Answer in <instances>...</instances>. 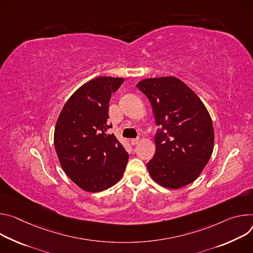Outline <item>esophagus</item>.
Here are the masks:
<instances>
[{"label":"esophagus","mask_w":253,"mask_h":253,"mask_svg":"<svg viewBox=\"0 0 253 253\" xmlns=\"http://www.w3.org/2000/svg\"><path fill=\"white\" fill-rule=\"evenodd\" d=\"M139 143V138L138 137H136V138H131L130 139V144L132 145V146H135V145H137Z\"/></svg>","instance_id":"obj_1"}]
</instances>
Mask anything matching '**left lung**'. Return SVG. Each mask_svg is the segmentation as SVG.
I'll list each match as a JSON object with an SVG mask.
<instances>
[{
  "instance_id": "1",
  "label": "left lung",
  "mask_w": 253,
  "mask_h": 253,
  "mask_svg": "<svg viewBox=\"0 0 253 253\" xmlns=\"http://www.w3.org/2000/svg\"><path fill=\"white\" fill-rule=\"evenodd\" d=\"M136 87L149 98L156 124V153L147 164L152 179L168 189L191 184L204 170L214 149L209 112L187 84L174 76L147 78Z\"/></svg>"
}]
</instances>
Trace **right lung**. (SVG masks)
I'll return each mask as SVG.
<instances>
[{"instance_id":"1","label":"right lung","mask_w":253,"mask_h":253,"mask_svg":"<svg viewBox=\"0 0 253 253\" xmlns=\"http://www.w3.org/2000/svg\"><path fill=\"white\" fill-rule=\"evenodd\" d=\"M125 81L100 76L81 85L66 101L54 130V146L65 174L79 188L100 192L123 177L128 154L106 133L108 103Z\"/></svg>"}]
</instances>
